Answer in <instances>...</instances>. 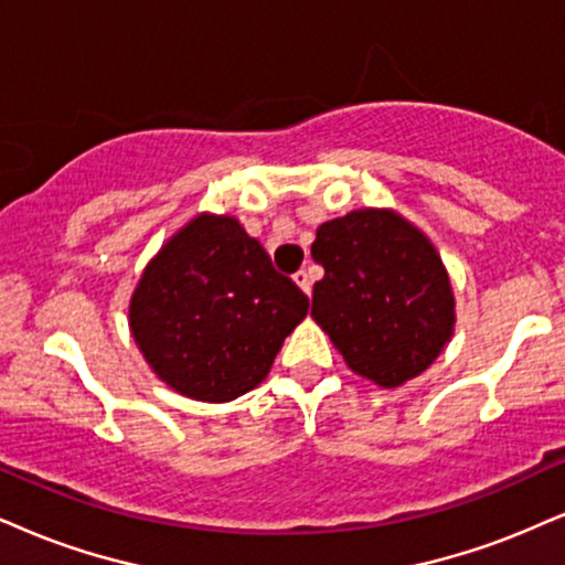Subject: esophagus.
Here are the masks:
<instances>
[{"label": "esophagus", "mask_w": 565, "mask_h": 565, "mask_svg": "<svg viewBox=\"0 0 565 565\" xmlns=\"http://www.w3.org/2000/svg\"><path fill=\"white\" fill-rule=\"evenodd\" d=\"M294 280H296V285H298V288L303 290L306 296L311 294V277H309V271H306V269H298L296 275H294Z\"/></svg>", "instance_id": "obj_1"}]
</instances>
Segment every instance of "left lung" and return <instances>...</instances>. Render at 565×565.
I'll list each match as a JSON object with an SVG mask.
<instances>
[{
    "mask_svg": "<svg viewBox=\"0 0 565 565\" xmlns=\"http://www.w3.org/2000/svg\"><path fill=\"white\" fill-rule=\"evenodd\" d=\"M311 256L324 267L311 317L353 374L393 390L450 343L456 296L435 243L395 209L364 206L322 222Z\"/></svg>",
    "mask_w": 565,
    "mask_h": 565,
    "instance_id": "8db88e82",
    "label": "left lung"
}]
</instances>
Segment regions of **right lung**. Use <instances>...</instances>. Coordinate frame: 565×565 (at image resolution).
Masks as SVG:
<instances>
[{
	"label": "right lung",
	"instance_id": "1",
	"mask_svg": "<svg viewBox=\"0 0 565 565\" xmlns=\"http://www.w3.org/2000/svg\"><path fill=\"white\" fill-rule=\"evenodd\" d=\"M309 311L238 217L201 212L141 271L128 324L151 372L175 393L227 403L267 380Z\"/></svg>",
	"mask_w": 565,
	"mask_h": 565
}]
</instances>
